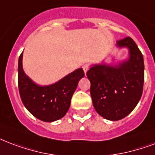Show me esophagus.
Returning a JSON list of instances; mask_svg holds the SVG:
<instances>
[{"mask_svg":"<svg viewBox=\"0 0 155 155\" xmlns=\"http://www.w3.org/2000/svg\"><path fill=\"white\" fill-rule=\"evenodd\" d=\"M83 69H84V73H87V71H88V65H84V67H83Z\"/></svg>","mask_w":155,"mask_h":155,"instance_id":"1","label":"esophagus"}]
</instances>
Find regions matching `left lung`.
<instances>
[{
  "label": "left lung",
  "mask_w": 155,
  "mask_h": 155,
  "mask_svg": "<svg viewBox=\"0 0 155 155\" xmlns=\"http://www.w3.org/2000/svg\"><path fill=\"white\" fill-rule=\"evenodd\" d=\"M127 48L128 58L118 64H93L87 72L96 111L106 120L116 121L133 111L140 101L144 84L143 55L131 37L118 41Z\"/></svg>",
  "instance_id": "8db88e82"
}]
</instances>
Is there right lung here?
Segmentation results:
<instances>
[{
    "mask_svg": "<svg viewBox=\"0 0 155 155\" xmlns=\"http://www.w3.org/2000/svg\"><path fill=\"white\" fill-rule=\"evenodd\" d=\"M22 53L18 67V84L22 103L31 114L44 122L60 120L69 110L78 83L84 76V71L79 68L53 84L39 85L22 69Z\"/></svg>",
    "mask_w": 155,
    "mask_h": 155,
    "instance_id": "obj_1",
    "label": "right lung"
}]
</instances>
